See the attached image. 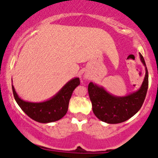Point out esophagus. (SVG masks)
Returning a JSON list of instances; mask_svg holds the SVG:
<instances>
[{"mask_svg":"<svg viewBox=\"0 0 158 158\" xmlns=\"http://www.w3.org/2000/svg\"><path fill=\"white\" fill-rule=\"evenodd\" d=\"M85 80H88V79H89V77L88 75H85Z\"/></svg>","mask_w":158,"mask_h":158,"instance_id":"obj_1","label":"esophagus"}]
</instances>
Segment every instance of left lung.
<instances>
[{"instance_id": "left-lung-1", "label": "left lung", "mask_w": 158, "mask_h": 158, "mask_svg": "<svg viewBox=\"0 0 158 158\" xmlns=\"http://www.w3.org/2000/svg\"><path fill=\"white\" fill-rule=\"evenodd\" d=\"M140 60L145 67V77L142 85L135 92L126 96H115L103 87L90 82L88 94L95 116L109 124L123 123L135 115L140 109L148 88V72L145 60L139 53Z\"/></svg>"}]
</instances>
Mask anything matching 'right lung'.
Returning <instances> with one entry per match:
<instances>
[{"label": "right lung", "instance_id": "right-lung-1", "mask_svg": "<svg viewBox=\"0 0 158 158\" xmlns=\"http://www.w3.org/2000/svg\"><path fill=\"white\" fill-rule=\"evenodd\" d=\"M79 85V77L73 78L51 98L41 102L24 101L18 95L13 85L12 91L16 102L28 117L38 123H49L57 121L66 115L72 93Z\"/></svg>", "mask_w": 158, "mask_h": 158}]
</instances>
